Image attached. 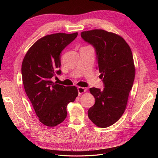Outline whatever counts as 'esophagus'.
I'll return each instance as SVG.
<instances>
[{
	"label": "esophagus",
	"instance_id": "34e87169",
	"mask_svg": "<svg viewBox=\"0 0 158 158\" xmlns=\"http://www.w3.org/2000/svg\"><path fill=\"white\" fill-rule=\"evenodd\" d=\"M86 88H82V87H79L78 88V94H83L84 92H86Z\"/></svg>",
	"mask_w": 158,
	"mask_h": 158
}]
</instances>
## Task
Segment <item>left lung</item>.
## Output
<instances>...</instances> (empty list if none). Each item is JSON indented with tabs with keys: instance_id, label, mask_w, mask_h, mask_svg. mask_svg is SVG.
I'll list each match as a JSON object with an SVG mask.
<instances>
[{
	"instance_id": "8db88e82",
	"label": "left lung",
	"mask_w": 158,
	"mask_h": 158,
	"mask_svg": "<svg viewBox=\"0 0 158 158\" xmlns=\"http://www.w3.org/2000/svg\"><path fill=\"white\" fill-rule=\"evenodd\" d=\"M81 37L94 47L97 69L105 87L89 89L95 102L88 115L95 125L106 128L115 123L125 111L135 76L132 53L125 40L112 32L93 30L82 31Z\"/></svg>"
}]
</instances>
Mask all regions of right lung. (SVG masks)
Segmentation results:
<instances>
[{
	"mask_svg": "<svg viewBox=\"0 0 158 158\" xmlns=\"http://www.w3.org/2000/svg\"><path fill=\"white\" fill-rule=\"evenodd\" d=\"M78 33H57L45 35L33 44L22 64V82L40 121L47 127H55L67 116L66 107L78 96L76 86L66 87L51 78L61 65L60 54L75 40Z\"/></svg>",
	"mask_w": 158,
	"mask_h": 158,
	"instance_id": "right-lung-1",
	"label": "right lung"
}]
</instances>
